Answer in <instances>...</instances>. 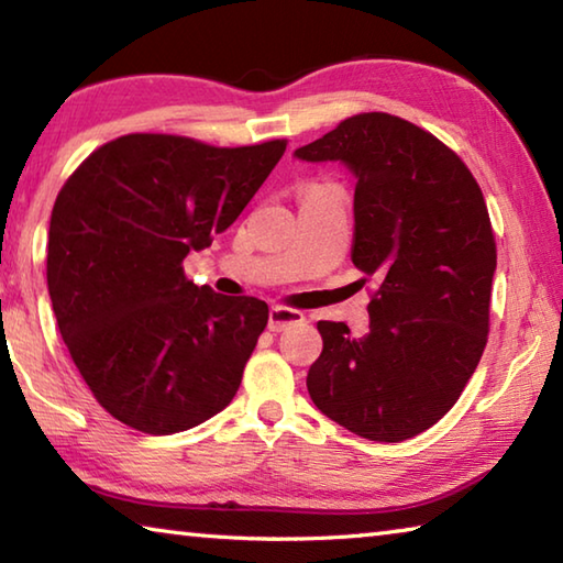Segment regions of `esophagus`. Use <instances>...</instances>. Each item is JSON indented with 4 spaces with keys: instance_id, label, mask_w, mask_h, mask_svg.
<instances>
[{
    "instance_id": "obj_1",
    "label": "esophagus",
    "mask_w": 563,
    "mask_h": 563,
    "mask_svg": "<svg viewBox=\"0 0 563 563\" xmlns=\"http://www.w3.org/2000/svg\"><path fill=\"white\" fill-rule=\"evenodd\" d=\"M302 320H305L302 312L275 305V308H271V312H268V330L271 332H283V330H288L290 325H298V322H302Z\"/></svg>"
}]
</instances>
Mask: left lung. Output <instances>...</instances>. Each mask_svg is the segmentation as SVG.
<instances>
[{
    "mask_svg": "<svg viewBox=\"0 0 563 563\" xmlns=\"http://www.w3.org/2000/svg\"><path fill=\"white\" fill-rule=\"evenodd\" d=\"M292 156L338 161L355 178L352 263L379 283L367 335L318 322L310 399L365 440H409L450 412L487 345V203L454 151L389 113H357Z\"/></svg>",
    "mask_w": 563,
    "mask_h": 563,
    "instance_id": "1",
    "label": "left lung"
}]
</instances>
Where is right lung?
Returning a JSON list of instances; mask_svg holds the SVG:
<instances>
[{"instance_id":"right-lung-1","label":"right lung","mask_w":563,"mask_h":563,"mask_svg":"<svg viewBox=\"0 0 563 563\" xmlns=\"http://www.w3.org/2000/svg\"><path fill=\"white\" fill-rule=\"evenodd\" d=\"M283 151L285 141L216 148L129 133L59 190L46 253L52 308L84 383L119 422L174 434L231 405L268 305L198 288L184 258L241 216Z\"/></svg>"}]
</instances>
